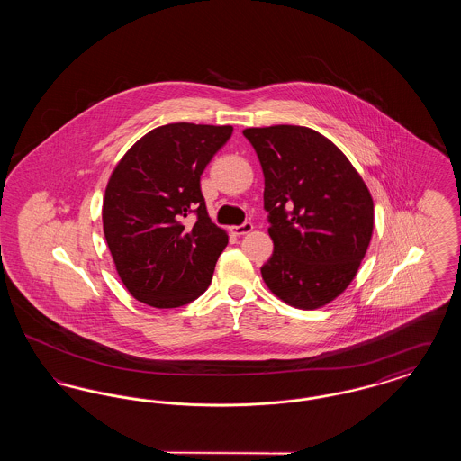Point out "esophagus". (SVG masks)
Masks as SVG:
<instances>
[{"instance_id": "esophagus-1", "label": "esophagus", "mask_w": 461, "mask_h": 461, "mask_svg": "<svg viewBox=\"0 0 461 461\" xmlns=\"http://www.w3.org/2000/svg\"><path fill=\"white\" fill-rule=\"evenodd\" d=\"M252 230H254V224L247 221V222H243L240 226H233V228H231V233H233V235H237V237H241V235L250 233Z\"/></svg>"}]
</instances>
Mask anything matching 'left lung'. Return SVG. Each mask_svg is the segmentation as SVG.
I'll list each match as a JSON object with an SVG mask.
<instances>
[{"instance_id":"obj_1","label":"left lung","mask_w":461,"mask_h":461,"mask_svg":"<svg viewBox=\"0 0 461 461\" xmlns=\"http://www.w3.org/2000/svg\"><path fill=\"white\" fill-rule=\"evenodd\" d=\"M264 175L275 250L264 284L288 306L318 309L357 273L373 233V198L329 138L304 126L249 128Z\"/></svg>"}]
</instances>
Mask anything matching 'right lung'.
Masks as SVG:
<instances>
[{
    "label": "right lung",
    "instance_id": "add662e5",
    "mask_svg": "<svg viewBox=\"0 0 461 461\" xmlns=\"http://www.w3.org/2000/svg\"><path fill=\"white\" fill-rule=\"evenodd\" d=\"M231 126L175 122L140 138L110 175L102 220L119 278L132 297L167 309L212 280L228 235L207 214L200 176ZM190 213L194 225L184 221Z\"/></svg>",
    "mask_w": 461,
    "mask_h": 461
}]
</instances>
